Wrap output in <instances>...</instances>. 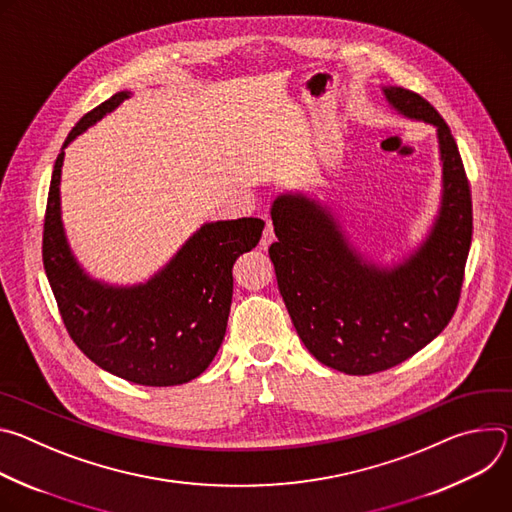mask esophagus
I'll return each instance as SVG.
<instances>
[{"mask_svg":"<svg viewBox=\"0 0 512 512\" xmlns=\"http://www.w3.org/2000/svg\"><path fill=\"white\" fill-rule=\"evenodd\" d=\"M273 241H275L273 225H271V221H267V225H265V231H263V237H261V249H267V247H269Z\"/></svg>","mask_w":512,"mask_h":512,"instance_id":"esophagus-1","label":"esophagus"}]
</instances>
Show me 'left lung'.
Listing matches in <instances>:
<instances>
[{"label": "left lung", "mask_w": 512, "mask_h": 512, "mask_svg": "<svg viewBox=\"0 0 512 512\" xmlns=\"http://www.w3.org/2000/svg\"><path fill=\"white\" fill-rule=\"evenodd\" d=\"M393 109L437 129L442 206L431 233L403 263L381 267L346 241L328 206L306 194L273 200L269 247L285 308L306 348L346 375L387 371L452 320L472 243V196L456 139L423 97L383 87Z\"/></svg>", "instance_id": "1"}]
</instances>
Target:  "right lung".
<instances>
[{"label": "right lung", "mask_w": 512, "mask_h": 512, "mask_svg": "<svg viewBox=\"0 0 512 512\" xmlns=\"http://www.w3.org/2000/svg\"><path fill=\"white\" fill-rule=\"evenodd\" d=\"M129 99L121 91L89 111L56 158L42 235V261L68 336L103 371L145 387H174L206 371L227 332L233 265L257 247L261 218L206 223L152 279L115 287L89 277L70 253L60 218L64 148Z\"/></svg>", "instance_id": "1"}]
</instances>
